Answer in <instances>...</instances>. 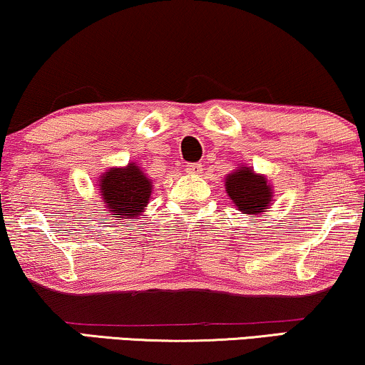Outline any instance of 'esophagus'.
I'll list each match as a JSON object with an SVG mask.
<instances>
[{
	"instance_id": "obj_1",
	"label": "esophagus",
	"mask_w": 365,
	"mask_h": 365,
	"mask_svg": "<svg viewBox=\"0 0 365 365\" xmlns=\"http://www.w3.org/2000/svg\"><path fill=\"white\" fill-rule=\"evenodd\" d=\"M185 170L188 173H200L202 172V165L200 163H188Z\"/></svg>"
}]
</instances>
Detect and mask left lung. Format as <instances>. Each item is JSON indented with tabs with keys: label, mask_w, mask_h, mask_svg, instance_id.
<instances>
[{
	"label": "left lung",
	"mask_w": 365,
	"mask_h": 365,
	"mask_svg": "<svg viewBox=\"0 0 365 365\" xmlns=\"http://www.w3.org/2000/svg\"><path fill=\"white\" fill-rule=\"evenodd\" d=\"M225 192L242 214L256 217L269 209L273 188L264 175H257L251 168L241 167L225 178Z\"/></svg>",
	"instance_id": "obj_1"
}]
</instances>
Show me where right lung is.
Listing matches in <instances>:
<instances>
[{"mask_svg": "<svg viewBox=\"0 0 365 365\" xmlns=\"http://www.w3.org/2000/svg\"><path fill=\"white\" fill-rule=\"evenodd\" d=\"M99 183L106 204L103 214L116 217V220L141 215L153 190L151 180L136 163H128L124 168H109L99 178Z\"/></svg>", "mask_w": 365, "mask_h": 365, "instance_id": "obj_1", "label": "right lung"}]
</instances>
